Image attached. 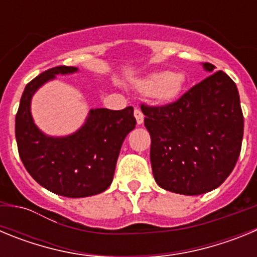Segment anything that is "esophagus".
Returning <instances> with one entry per match:
<instances>
[{
  "mask_svg": "<svg viewBox=\"0 0 257 257\" xmlns=\"http://www.w3.org/2000/svg\"><path fill=\"white\" fill-rule=\"evenodd\" d=\"M134 114H135V118H136V122H138V124H142L143 122H144V114H143V112L140 110V109L136 108L135 112H134Z\"/></svg>",
  "mask_w": 257,
  "mask_h": 257,
  "instance_id": "1",
  "label": "esophagus"
}]
</instances>
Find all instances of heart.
Segmentation results:
<instances>
[{
  "instance_id": "obj_1",
  "label": "heart",
  "mask_w": 257,
  "mask_h": 257,
  "mask_svg": "<svg viewBox=\"0 0 257 257\" xmlns=\"http://www.w3.org/2000/svg\"><path fill=\"white\" fill-rule=\"evenodd\" d=\"M185 85V77L180 72H161L149 74L136 83L139 91L153 97L160 103H172L180 96Z\"/></svg>"
}]
</instances>
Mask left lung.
<instances>
[{
	"instance_id": "left-lung-1",
	"label": "left lung",
	"mask_w": 257,
	"mask_h": 257,
	"mask_svg": "<svg viewBox=\"0 0 257 257\" xmlns=\"http://www.w3.org/2000/svg\"><path fill=\"white\" fill-rule=\"evenodd\" d=\"M203 67L215 69L210 63ZM140 106L151 134L154 180L161 188L198 196L226 180L243 139L239 94L228 74L213 72L172 103Z\"/></svg>"
}]
</instances>
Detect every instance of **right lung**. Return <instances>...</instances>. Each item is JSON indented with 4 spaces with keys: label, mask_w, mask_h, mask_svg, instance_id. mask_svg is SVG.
Returning a JSON list of instances; mask_svg holds the SVG:
<instances>
[{
    "label": "right lung",
    "mask_w": 257,
    "mask_h": 257,
    "mask_svg": "<svg viewBox=\"0 0 257 257\" xmlns=\"http://www.w3.org/2000/svg\"><path fill=\"white\" fill-rule=\"evenodd\" d=\"M59 65L45 70L24 88L15 117V138L23 165L40 185L68 198L94 196L113 180L122 143L135 128L134 108L91 109L87 121L67 138H49L38 130L31 115L32 95L55 74L76 72Z\"/></svg>",
    "instance_id": "right-lung-1"
}]
</instances>
